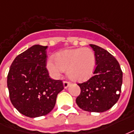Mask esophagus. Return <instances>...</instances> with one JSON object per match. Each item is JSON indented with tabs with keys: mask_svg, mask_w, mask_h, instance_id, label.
Here are the masks:
<instances>
[{
	"mask_svg": "<svg viewBox=\"0 0 134 134\" xmlns=\"http://www.w3.org/2000/svg\"><path fill=\"white\" fill-rule=\"evenodd\" d=\"M70 84V82L67 81V80H64V88H67V87H68Z\"/></svg>",
	"mask_w": 134,
	"mask_h": 134,
	"instance_id": "obj_1",
	"label": "esophagus"
}]
</instances>
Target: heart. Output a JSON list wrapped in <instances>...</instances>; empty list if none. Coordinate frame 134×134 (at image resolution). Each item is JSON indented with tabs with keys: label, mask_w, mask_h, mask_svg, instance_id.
I'll list each match as a JSON object with an SVG mask.
<instances>
[{
	"label": "heart",
	"mask_w": 134,
	"mask_h": 134,
	"mask_svg": "<svg viewBox=\"0 0 134 134\" xmlns=\"http://www.w3.org/2000/svg\"><path fill=\"white\" fill-rule=\"evenodd\" d=\"M48 70L54 77H59L64 70H67L68 77L76 81L88 79L96 67V57L89 47L67 49L57 54L54 59H49Z\"/></svg>",
	"instance_id": "heart-1"
}]
</instances>
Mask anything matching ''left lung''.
<instances>
[{"instance_id":"1","label":"left lung","mask_w":134,"mask_h":134,"mask_svg":"<svg viewBox=\"0 0 134 134\" xmlns=\"http://www.w3.org/2000/svg\"><path fill=\"white\" fill-rule=\"evenodd\" d=\"M96 57L94 75L87 81L78 83L80 94L76 103L87 112L102 113L115 104L120 96L122 71L115 58L108 51L95 44H90Z\"/></svg>"}]
</instances>
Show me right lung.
<instances>
[{
  "label": "right lung",
  "mask_w": 134,
  "mask_h": 134,
  "mask_svg": "<svg viewBox=\"0 0 134 134\" xmlns=\"http://www.w3.org/2000/svg\"><path fill=\"white\" fill-rule=\"evenodd\" d=\"M47 46L36 44L19 54L11 64L8 85L11 103L29 118L46 115L64 90L61 80H53L46 68Z\"/></svg>",
  "instance_id": "1"
}]
</instances>
